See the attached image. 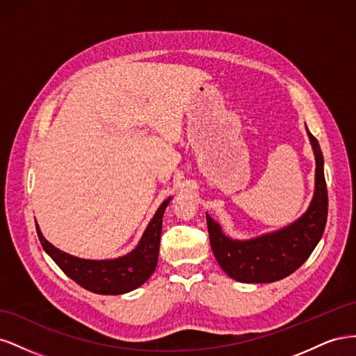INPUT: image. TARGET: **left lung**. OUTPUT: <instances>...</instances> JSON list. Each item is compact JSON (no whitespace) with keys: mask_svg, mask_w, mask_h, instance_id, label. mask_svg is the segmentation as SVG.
Returning <instances> with one entry per match:
<instances>
[{"mask_svg":"<svg viewBox=\"0 0 356 356\" xmlns=\"http://www.w3.org/2000/svg\"><path fill=\"white\" fill-rule=\"evenodd\" d=\"M315 154V191L306 212L285 227L252 239H233L220 222L207 213L212 252L222 270L243 284H270L294 273L314 252L325 230L328 195L324 177V157L316 138L309 132Z\"/></svg>","mask_w":356,"mask_h":356,"instance_id":"1","label":"left lung"}]
</instances>
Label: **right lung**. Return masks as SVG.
I'll list each match as a JSON object with an SVG mask.
<instances>
[{
    "instance_id": "right-lung-1",
    "label": "right lung",
    "mask_w": 356,
    "mask_h": 356,
    "mask_svg": "<svg viewBox=\"0 0 356 356\" xmlns=\"http://www.w3.org/2000/svg\"><path fill=\"white\" fill-rule=\"evenodd\" d=\"M170 199L172 197H168L160 204L135 250L122 257L110 258V260H86V258L74 257L53 246L42 236L38 224H35L38 239L44 251L51 257V260L80 286L102 296H120L131 293V291L145 284L156 270L161 222H163V213Z\"/></svg>"
}]
</instances>
